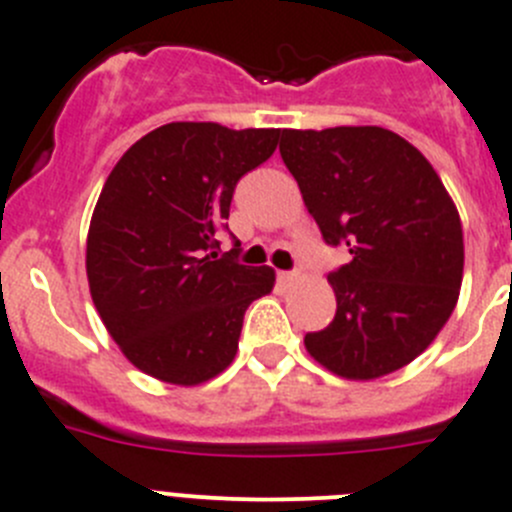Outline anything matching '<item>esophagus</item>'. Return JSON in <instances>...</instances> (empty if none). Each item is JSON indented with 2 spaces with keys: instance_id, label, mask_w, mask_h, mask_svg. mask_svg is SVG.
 Masks as SVG:
<instances>
[{
  "instance_id": "obj_1",
  "label": "esophagus",
  "mask_w": 512,
  "mask_h": 512,
  "mask_svg": "<svg viewBox=\"0 0 512 512\" xmlns=\"http://www.w3.org/2000/svg\"><path fill=\"white\" fill-rule=\"evenodd\" d=\"M278 280H280V283L290 285V283H295V280H298V272H295V270H280Z\"/></svg>"
}]
</instances>
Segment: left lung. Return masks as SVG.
Here are the masks:
<instances>
[{"label": "left lung", "instance_id": "obj_1", "mask_svg": "<svg viewBox=\"0 0 512 512\" xmlns=\"http://www.w3.org/2000/svg\"><path fill=\"white\" fill-rule=\"evenodd\" d=\"M280 156L331 247L351 260L328 275L336 318L305 333L318 364L369 381L407 366L460 298L462 224L417 148L379 126L283 131Z\"/></svg>", "mask_w": 512, "mask_h": 512}]
</instances>
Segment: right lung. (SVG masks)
Segmentation results:
<instances>
[{
    "label": "right lung",
    "instance_id": "1",
    "mask_svg": "<svg viewBox=\"0 0 512 512\" xmlns=\"http://www.w3.org/2000/svg\"><path fill=\"white\" fill-rule=\"evenodd\" d=\"M280 128L166 123L133 143L105 179L85 270L113 341L143 374L194 386L232 364L242 318L275 285L272 267L219 255L234 186L267 161Z\"/></svg>",
    "mask_w": 512,
    "mask_h": 512
}]
</instances>
